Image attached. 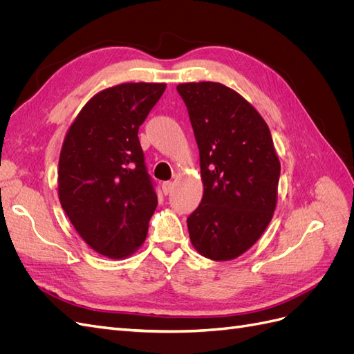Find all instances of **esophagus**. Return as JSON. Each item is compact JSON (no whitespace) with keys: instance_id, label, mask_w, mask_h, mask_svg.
<instances>
[{"instance_id":"esophagus-1","label":"esophagus","mask_w":354,"mask_h":354,"mask_svg":"<svg viewBox=\"0 0 354 354\" xmlns=\"http://www.w3.org/2000/svg\"><path fill=\"white\" fill-rule=\"evenodd\" d=\"M171 190H173V183H171V181H164V183H162V192H164V195L171 194Z\"/></svg>"}]
</instances>
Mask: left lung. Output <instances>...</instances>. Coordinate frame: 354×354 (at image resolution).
Returning <instances> with one entry per match:
<instances>
[{"label": "left lung", "mask_w": 354, "mask_h": 354, "mask_svg": "<svg viewBox=\"0 0 354 354\" xmlns=\"http://www.w3.org/2000/svg\"><path fill=\"white\" fill-rule=\"evenodd\" d=\"M199 147L203 196L187 217L192 245L207 259L233 260L269 226L281 176L266 121L218 82L178 84Z\"/></svg>", "instance_id": "8db88e82"}]
</instances>
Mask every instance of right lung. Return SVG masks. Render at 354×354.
Returning <instances> with one entry per match:
<instances>
[{"label": "right lung", "instance_id": "right-lung-1", "mask_svg": "<svg viewBox=\"0 0 354 354\" xmlns=\"http://www.w3.org/2000/svg\"><path fill=\"white\" fill-rule=\"evenodd\" d=\"M165 84L127 82L95 94L73 121L59 159V199L94 251L124 259L140 246L158 205L138 128Z\"/></svg>", "mask_w": 354, "mask_h": 354}]
</instances>
